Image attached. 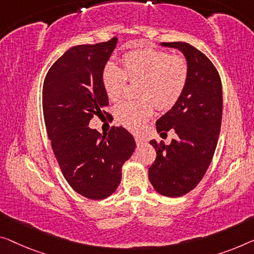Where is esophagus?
Segmentation results:
<instances>
[{
    "label": "esophagus",
    "mask_w": 254,
    "mask_h": 254,
    "mask_svg": "<svg viewBox=\"0 0 254 254\" xmlns=\"http://www.w3.org/2000/svg\"><path fill=\"white\" fill-rule=\"evenodd\" d=\"M134 139H135V142H137V145H141V143H143L146 141L145 138L143 137H140V135H134Z\"/></svg>",
    "instance_id": "esophagus-1"
}]
</instances>
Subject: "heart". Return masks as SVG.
Returning <instances> with one entry per match:
<instances>
[{
  "label": "heart",
  "instance_id": "obj_1",
  "mask_svg": "<svg viewBox=\"0 0 254 254\" xmlns=\"http://www.w3.org/2000/svg\"><path fill=\"white\" fill-rule=\"evenodd\" d=\"M121 63L122 69L112 62L106 64L101 82L112 101L123 97L127 81L140 83L138 96L141 99L123 101L114 109L117 122L128 130L139 131L153 115L155 106L160 111H169L179 101L188 82V63L183 56L153 48L126 52Z\"/></svg>",
  "mask_w": 254,
  "mask_h": 254
}]
</instances>
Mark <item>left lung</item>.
Here are the masks:
<instances>
[{
  "instance_id": "left-lung-1",
  "label": "left lung",
  "mask_w": 254,
  "mask_h": 254,
  "mask_svg": "<svg viewBox=\"0 0 254 254\" xmlns=\"http://www.w3.org/2000/svg\"><path fill=\"white\" fill-rule=\"evenodd\" d=\"M162 45L183 52L189 77L179 101L156 121L157 132L173 128L178 138L169 145L150 140L156 160L148 177L161 195L179 197L197 186L214 155L221 127L222 86L217 68L203 52L185 42Z\"/></svg>"
}]
</instances>
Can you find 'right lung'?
Instances as JSON below:
<instances>
[{"mask_svg": "<svg viewBox=\"0 0 254 254\" xmlns=\"http://www.w3.org/2000/svg\"><path fill=\"white\" fill-rule=\"evenodd\" d=\"M117 43L76 45L51 66L44 78L42 105L51 147L64 177L79 195L104 199L121 183V168L135 148L132 134L112 127L100 134L89 127L108 105L101 73ZM108 114V113H107Z\"/></svg>", "mask_w": 254, "mask_h": 254, "instance_id": "add662e5", "label": "right lung"}]
</instances>
